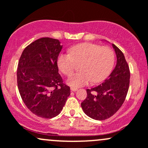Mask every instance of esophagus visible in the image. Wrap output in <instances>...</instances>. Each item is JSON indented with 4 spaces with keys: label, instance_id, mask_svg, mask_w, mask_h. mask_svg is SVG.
I'll return each mask as SVG.
<instances>
[{
    "label": "esophagus",
    "instance_id": "1",
    "mask_svg": "<svg viewBox=\"0 0 148 148\" xmlns=\"http://www.w3.org/2000/svg\"><path fill=\"white\" fill-rule=\"evenodd\" d=\"M78 90V89L77 88H75V87H71V92H76V91Z\"/></svg>",
    "mask_w": 148,
    "mask_h": 148
}]
</instances>
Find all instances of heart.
Returning <instances> with one entry per match:
<instances>
[{
    "label": "heart",
    "mask_w": 148,
    "mask_h": 148,
    "mask_svg": "<svg viewBox=\"0 0 148 148\" xmlns=\"http://www.w3.org/2000/svg\"><path fill=\"white\" fill-rule=\"evenodd\" d=\"M62 53L57 59L61 71L69 76L74 71L76 63H81L79 73L70 76L67 83L74 87H79L91 82L98 83L107 78L114 64V53L108 46H101L91 43L76 45Z\"/></svg>",
    "instance_id": "1"
}]
</instances>
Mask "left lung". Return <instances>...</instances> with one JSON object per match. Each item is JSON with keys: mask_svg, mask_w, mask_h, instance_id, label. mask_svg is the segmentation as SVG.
Here are the masks:
<instances>
[{"mask_svg": "<svg viewBox=\"0 0 148 148\" xmlns=\"http://www.w3.org/2000/svg\"><path fill=\"white\" fill-rule=\"evenodd\" d=\"M112 46L117 55L115 68L102 84L86 89L87 96L81 104L85 114L97 120L114 115L125 102L129 89V65L122 51L114 44Z\"/></svg>", "mask_w": 148, "mask_h": 148, "instance_id": "1", "label": "left lung"}]
</instances>
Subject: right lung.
Segmentation results:
<instances>
[{
    "instance_id": "add662e5",
    "label": "right lung",
    "mask_w": 148,
    "mask_h": 148,
    "mask_svg": "<svg viewBox=\"0 0 148 148\" xmlns=\"http://www.w3.org/2000/svg\"><path fill=\"white\" fill-rule=\"evenodd\" d=\"M60 41L41 38L26 46L19 59L17 84L22 100L38 117L57 116L70 95V87L59 74L57 59Z\"/></svg>"
}]
</instances>
